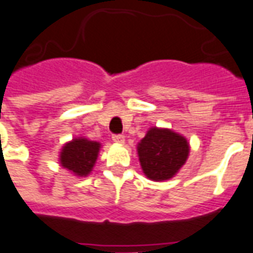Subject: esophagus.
Segmentation results:
<instances>
[{"label":"esophagus","mask_w":253,"mask_h":253,"mask_svg":"<svg viewBox=\"0 0 253 253\" xmlns=\"http://www.w3.org/2000/svg\"><path fill=\"white\" fill-rule=\"evenodd\" d=\"M113 142L122 144L125 142V136L123 135H113Z\"/></svg>","instance_id":"obj_1"}]
</instances>
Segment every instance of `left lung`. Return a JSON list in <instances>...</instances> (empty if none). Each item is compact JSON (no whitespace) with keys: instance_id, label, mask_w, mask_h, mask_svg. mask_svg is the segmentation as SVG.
<instances>
[{"instance_id":"obj_1","label":"left lung","mask_w":253,"mask_h":253,"mask_svg":"<svg viewBox=\"0 0 253 253\" xmlns=\"http://www.w3.org/2000/svg\"><path fill=\"white\" fill-rule=\"evenodd\" d=\"M190 144L183 135L151 127L138 143V157L144 175L155 182L169 180L186 163Z\"/></svg>"}]
</instances>
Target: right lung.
Here are the masks:
<instances>
[{
  "mask_svg": "<svg viewBox=\"0 0 253 253\" xmlns=\"http://www.w3.org/2000/svg\"><path fill=\"white\" fill-rule=\"evenodd\" d=\"M101 150V143L86 138H74L67 142L59 154V163L77 176H87L92 171Z\"/></svg>",
  "mask_w": 253,
  "mask_h": 253,
  "instance_id": "obj_1",
  "label": "right lung"
}]
</instances>
